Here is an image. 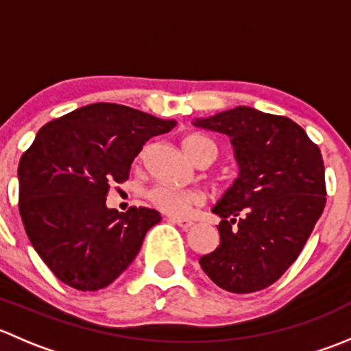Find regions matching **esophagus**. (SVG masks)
<instances>
[{"label": "esophagus", "mask_w": 351, "mask_h": 351, "mask_svg": "<svg viewBox=\"0 0 351 351\" xmlns=\"http://www.w3.org/2000/svg\"><path fill=\"white\" fill-rule=\"evenodd\" d=\"M168 221L173 222V224L180 226V228H183V229L192 228V224H193V222L189 221V219H180V217H168Z\"/></svg>", "instance_id": "esophagus-1"}]
</instances>
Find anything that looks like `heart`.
Listing matches in <instances>:
<instances>
[{
  "mask_svg": "<svg viewBox=\"0 0 351 351\" xmlns=\"http://www.w3.org/2000/svg\"><path fill=\"white\" fill-rule=\"evenodd\" d=\"M205 143H212V141L202 136H189L183 141V149L186 154L192 156L193 151ZM149 200L153 202L154 207H158L165 214L173 215V217H183V215H189L193 210V207L200 205L205 200V195L204 192H198V190H183L169 185H158L149 192Z\"/></svg>",
  "mask_w": 351,
  "mask_h": 351,
  "instance_id": "b5f03b06",
  "label": "heart"
}]
</instances>
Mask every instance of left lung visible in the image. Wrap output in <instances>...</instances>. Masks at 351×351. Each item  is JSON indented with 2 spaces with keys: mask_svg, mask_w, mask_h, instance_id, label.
Returning a JSON list of instances; mask_svg holds the SVG:
<instances>
[{
  "mask_svg": "<svg viewBox=\"0 0 351 351\" xmlns=\"http://www.w3.org/2000/svg\"><path fill=\"white\" fill-rule=\"evenodd\" d=\"M192 123L226 134L239 166L212 207L221 243L198 263L228 292L267 289L297 260L324 210L319 147L293 120L244 105Z\"/></svg>",
  "mask_w": 351,
  "mask_h": 351,
  "instance_id": "8db88e82",
  "label": "left lung"
}]
</instances>
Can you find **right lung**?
I'll list each match as a JSON object with an SVG mask.
<instances>
[{
    "label": "right lung",
    "mask_w": 351,
    "mask_h": 351,
    "mask_svg": "<svg viewBox=\"0 0 351 351\" xmlns=\"http://www.w3.org/2000/svg\"><path fill=\"white\" fill-rule=\"evenodd\" d=\"M176 120L117 104H93L45 123L19 165L20 215L52 274L77 290L112 284L139 253L158 210L107 207L108 182L129 178L151 137Z\"/></svg>",
    "instance_id": "1"
}]
</instances>
